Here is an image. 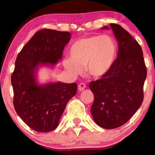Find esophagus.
I'll return each instance as SVG.
<instances>
[{"label": "esophagus", "instance_id": "34e87169", "mask_svg": "<svg viewBox=\"0 0 155 155\" xmlns=\"http://www.w3.org/2000/svg\"><path fill=\"white\" fill-rule=\"evenodd\" d=\"M79 91H82V90H84L85 88H86V84H85L84 83H80L79 85Z\"/></svg>", "mask_w": 155, "mask_h": 155}]
</instances>
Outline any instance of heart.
I'll use <instances>...</instances> for the list:
<instances>
[{"label": "heart", "mask_w": 155, "mask_h": 155, "mask_svg": "<svg viewBox=\"0 0 155 155\" xmlns=\"http://www.w3.org/2000/svg\"><path fill=\"white\" fill-rule=\"evenodd\" d=\"M71 58L63 60L65 68L74 76L82 74L84 68L90 76L101 78L113 66L117 54L115 40L107 35L78 39L69 48Z\"/></svg>", "instance_id": "1"}]
</instances>
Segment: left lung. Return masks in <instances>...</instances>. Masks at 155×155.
<instances>
[{
    "mask_svg": "<svg viewBox=\"0 0 155 155\" xmlns=\"http://www.w3.org/2000/svg\"><path fill=\"white\" fill-rule=\"evenodd\" d=\"M110 26L118 41L117 58L106 75L89 85L94 95L92 116L105 129L120 127L134 115L143 102L147 74L139 44L120 25Z\"/></svg>",
    "mask_w": 155,
    "mask_h": 155,
    "instance_id": "1",
    "label": "left lung"
}]
</instances>
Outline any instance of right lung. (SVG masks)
<instances>
[{
    "mask_svg": "<svg viewBox=\"0 0 155 155\" xmlns=\"http://www.w3.org/2000/svg\"><path fill=\"white\" fill-rule=\"evenodd\" d=\"M70 39L67 31L41 30L23 47L16 59L11 78L14 106L23 122L37 132L54 130L68 102L76 93V83L38 85L35 79L38 65H55Z\"/></svg>",
    "mask_w": 155,
    "mask_h": 155,
    "instance_id": "obj_1",
    "label": "right lung"
}]
</instances>
